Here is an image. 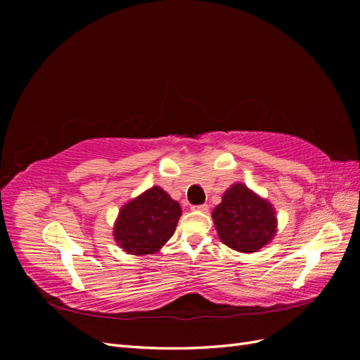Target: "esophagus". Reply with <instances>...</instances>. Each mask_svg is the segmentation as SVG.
Masks as SVG:
<instances>
[{
  "mask_svg": "<svg viewBox=\"0 0 360 360\" xmlns=\"http://www.w3.org/2000/svg\"><path fill=\"white\" fill-rule=\"evenodd\" d=\"M192 210H197V212H207V210H209V205H207V204H201V205H193L192 207Z\"/></svg>",
  "mask_w": 360,
  "mask_h": 360,
  "instance_id": "esophagus-1",
  "label": "esophagus"
}]
</instances>
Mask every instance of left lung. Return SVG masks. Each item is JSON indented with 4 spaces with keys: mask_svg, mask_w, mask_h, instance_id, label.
Returning <instances> with one entry per match:
<instances>
[{
    "mask_svg": "<svg viewBox=\"0 0 360 360\" xmlns=\"http://www.w3.org/2000/svg\"><path fill=\"white\" fill-rule=\"evenodd\" d=\"M212 217L221 242L243 254L258 252L274 240L278 231L274 204L245 183H234L224 192Z\"/></svg>",
    "mask_w": 360,
    "mask_h": 360,
    "instance_id": "1",
    "label": "left lung"
}]
</instances>
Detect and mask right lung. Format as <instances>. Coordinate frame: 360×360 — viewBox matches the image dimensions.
<instances>
[{"mask_svg": "<svg viewBox=\"0 0 360 360\" xmlns=\"http://www.w3.org/2000/svg\"><path fill=\"white\" fill-rule=\"evenodd\" d=\"M180 216V204L153 186L122 205L114 222V240L129 255L156 254L172 237Z\"/></svg>", "mask_w": 360, "mask_h": 360, "instance_id": "right-lung-1", "label": "right lung"}]
</instances>
